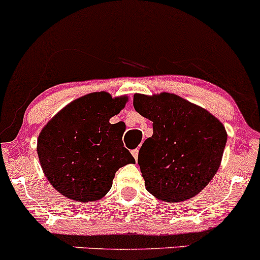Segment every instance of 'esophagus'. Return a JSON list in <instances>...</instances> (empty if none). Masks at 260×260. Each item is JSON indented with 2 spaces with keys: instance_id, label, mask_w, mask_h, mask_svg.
<instances>
[{
  "instance_id": "obj_1",
  "label": "esophagus",
  "mask_w": 260,
  "mask_h": 260,
  "mask_svg": "<svg viewBox=\"0 0 260 260\" xmlns=\"http://www.w3.org/2000/svg\"><path fill=\"white\" fill-rule=\"evenodd\" d=\"M138 154H139V150H138V149H136V150H132V155H133L134 159H136V161L138 160Z\"/></svg>"
}]
</instances>
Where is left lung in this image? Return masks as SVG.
Wrapping results in <instances>:
<instances>
[{"label": "left lung", "mask_w": 260, "mask_h": 260, "mask_svg": "<svg viewBox=\"0 0 260 260\" xmlns=\"http://www.w3.org/2000/svg\"><path fill=\"white\" fill-rule=\"evenodd\" d=\"M133 106L153 122L138 156L145 188L164 202H183L204 189L221 164L228 133L215 116L181 96L134 94Z\"/></svg>", "instance_id": "left-lung-1"}]
</instances>
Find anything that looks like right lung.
Instances as JSON below:
<instances>
[{
  "mask_svg": "<svg viewBox=\"0 0 260 260\" xmlns=\"http://www.w3.org/2000/svg\"><path fill=\"white\" fill-rule=\"evenodd\" d=\"M127 96L91 92L72 101L47 122L38 138V156L51 186L66 198L99 201L118 169L134 164L123 147V122L111 124Z\"/></svg>",
  "mask_w": 260,
  "mask_h": 260,
  "instance_id": "obj_1",
  "label": "right lung"
}]
</instances>
